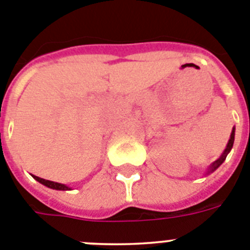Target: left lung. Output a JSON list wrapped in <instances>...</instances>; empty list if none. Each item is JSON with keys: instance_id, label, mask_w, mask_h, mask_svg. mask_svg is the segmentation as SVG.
<instances>
[{"instance_id": "1", "label": "left lung", "mask_w": 250, "mask_h": 250, "mask_svg": "<svg viewBox=\"0 0 250 250\" xmlns=\"http://www.w3.org/2000/svg\"><path fill=\"white\" fill-rule=\"evenodd\" d=\"M234 134H235V128L233 127V130H231V133H230V138H229L228 145H227L226 149H224V152L222 153V156H220L219 158L217 159V161L213 162V163L210 164V166H209L208 169H207V174H209V173L214 172V170L217 169L218 167H219L220 164H222L224 161H226L227 156H228V153L230 152V149H231V148H233V143H234Z\"/></svg>"}]
</instances>
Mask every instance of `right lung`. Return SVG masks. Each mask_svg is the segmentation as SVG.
Instances as JSON below:
<instances>
[{"label": "right lung", "instance_id": "obj_1", "mask_svg": "<svg viewBox=\"0 0 250 250\" xmlns=\"http://www.w3.org/2000/svg\"><path fill=\"white\" fill-rule=\"evenodd\" d=\"M32 177H33V178H35L37 182H40V183L43 184V186L48 187V188H52V189H56V190H68V189H71L69 187L64 186V184L57 183V182L46 181V179L40 178V177H36V175H32Z\"/></svg>", "mask_w": 250, "mask_h": 250}]
</instances>
